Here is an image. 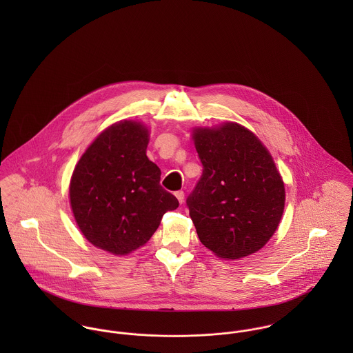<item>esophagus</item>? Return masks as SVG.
Wrapping results in <instances>:
<instances>
[{
  "label": "esophagus",
  "mask_w": 353,
  "mask_h": 353,
  "mask_svg": "<svg viewBox=\"0 0 353 353\" xmlns=\"http://www.w3.org/2000/svg\"><path fill=\"white\" fill-rule=\"evenodd\" d=\"M175 197L178 199V201L182 203V202H183V200H185V193H183L182 190H178V192H175Z\"/></svg>",
  "instance_id": "34e87169"
}]
</instances>
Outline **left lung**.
Returning a JSON list of instances; mask_svg holds the SVG:
<instances>
[{"instance_id": "8db88e82", "label": "left lung", "mask_w": 353, "mask_h": 353, "mask_svg": "<svg viewBox=\"0 0 353 353\" xmlns=\"http://www.w3.org/2000/svg\"><path fill=\"white\" fill-rule=\"evenodd\" d=\"M193 139L202 175L186 205L202 245L228 259L258 252L277 230L285 202L272 156L232 122L197 129Z\"/></svg>"}]
</instances>
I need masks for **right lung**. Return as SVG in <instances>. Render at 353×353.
Masks as SVG:
<instances>
[{
  "instance_id": "1",
  "label": "right lung",
  "mask_w": 353,
  "mask_h": 353,
  "mask_svg": "<svg viewBox=\"0 0 353 353\" xmlns=\"http://www.w3.org/2000/svg\"><path fill=\"white\" fill-rule=\"evenodd\" d=\"M148 130L133 121L107 128L79 160L70 205L83 235L117 255L147 243L163 214L178 208L160 186V168L147 157Z\"/></svg>"
}]
</instances>
